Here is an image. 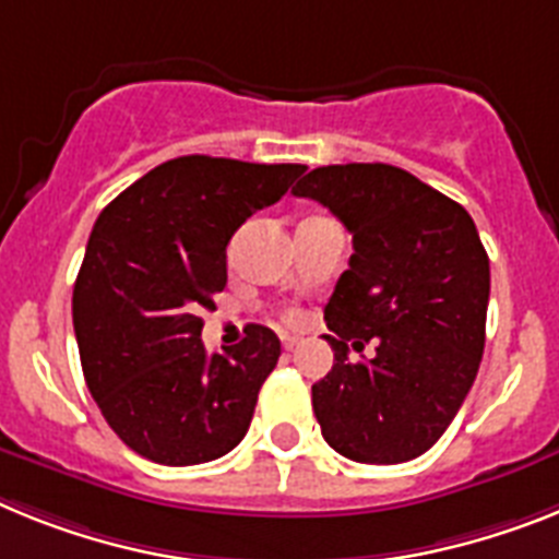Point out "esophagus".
Segmentation results:
<instances>
[{
  "mask_svg": "<svg viewBox=\"0 0 559 559\" xmlns=\"http://www.w3.org/2000/svg\"><path fill=\"white\" fill-rule=\"evenodd\" d=\"M281 344H284V349H295V346L301 344V337H298V335H281Z\"/></svg>",
  "mask_w": 559,
  "mask_h": 559,
  "instance_id": "obj_1",
  "label": "esophagus"
}]
</instances>
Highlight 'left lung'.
<instances>
[{
  "mask_svg": "<svg viewBox=\"0 0 559 559\" xmlns=\"http://www.w3.org/2000/svg\"><path fill=\"white\" fill-rule=\"evenodd\" d=\"M295 195L352 233L349 270L323 309L335 364L312 386L323 440L358 463H406L438 443L477 378L489 255L472 215L392 164H330ZM372 340L369 361L348 349Z\"/></svg>",
  "mask_w": 559,
  "mask_h": 559,
  "instance_id": "obj_1",
  "label": "left lung"
}]
</instances>
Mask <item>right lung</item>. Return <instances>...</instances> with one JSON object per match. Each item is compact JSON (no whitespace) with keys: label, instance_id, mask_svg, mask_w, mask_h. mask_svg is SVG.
I'll list each match as a JSON object with an SVG mask.
<instances>
[{"label":"right lung","instance_id":"obj_1","mask_svg":"<svg viewBox=\"0 0 559 559\" xmlns=\"http://www.w3.org/2000/svg\"><path fill=\"white\" fill-rule=\"evenodd\" d=\"M304 164L181 156L116 195L93 224L73 287L84 381L135 454L195 466L236 449L278 335L261 323L224 352L201 344V312L227 287V243L289 190Z\"/></svg>","mask_w":559,"mask_h":559}]
</instances>
